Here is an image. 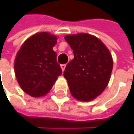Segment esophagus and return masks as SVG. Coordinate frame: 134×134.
<instances>
[{"instance_id": "34e87169", "label": "esophagus", "mask_w": 134, "mask_h": 134, "mask_svg": "<svg viewBox=\"0 0 134 134\" xmlns=\"http://www.w3.org/2000/svg\"><path fill=\"white\" fill-rule=\"evenodd\" d=\"M60 67H61V69H62V71L64 72V70H65V67H66V64H62Z\"/></svg>"}]
</instances>
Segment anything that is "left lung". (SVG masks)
<instances>
[{
    "mask_svg": "<svg viewBox=\"0 0 134 134\" xmlns=\"http://www.w3.org/2000/svg\"><path fill=\"white\" fill-rule=\"evenodd\" d=\"M64 39L74 56L64 72L70 92L79 101H92L109 84L113 67L111 53L102 41L90 34L67 35Z\"/></svg>",
    "mask_w": 134,
    "mask_h": 134,
    "instance_id": "obj_1",
    "label": "left lung"
}]
</instances>
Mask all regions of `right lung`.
<instances>
[{"mask_svg": "<svg viewBox=\"0 0 134 134\" xmlns=\"http://www.w3.org/2000/svg\"><path fill=\"white\" fill-rule=\"evenodd\" d=\"M57 36L38 32L25 41L14 60V73L21 88L32 97L48 93L62 74L53 47Z\"/></svg>", "mask_w": 134, "mask_h": 134, "instance_id": "add662e5", "label": "right lung"}]
</instances>
